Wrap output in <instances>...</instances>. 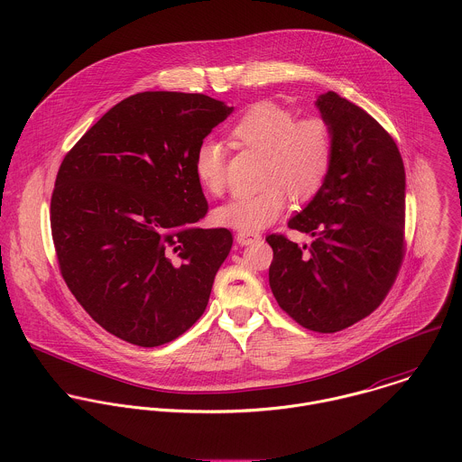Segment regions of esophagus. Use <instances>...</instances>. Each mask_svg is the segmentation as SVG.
<instances>
[{
	"label": "esophagus",
	"mask_w": 462,
	"mask_h": 462,
	"mask_svg": "<svg viewBox=\"0 0 462 462\" xmlns=\"http://www.w3.org/2000/svg\"><path fill=\"white\" fill-rule=\"evenodd\" d=\"M258 240H262L260 233H254V231H238L236 233V242L240 245H251V244H254Z\"/></svg>",
	"instance_id": "esophagus-1"
}]
</instances>
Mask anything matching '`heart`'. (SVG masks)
Here are the masks:
<instances>
[{"label":"heart","mask_w":462,"mask_h":462,"mask_svg":"<svg viewBox=\"0 0 462 462\" xmlns=\"http://www.w3.org/2000/svg\"><path fill=\"white\" fill-rule=\"evenodd\" d=\"M229 134L236 147L262 154L263 187L218 206L213 218L220 226L240 231L263 229L284 213L291 194L308 200L319 194L329 176L334 140L322 117L297 119L275 103H258L235 121ZM194 174L209 194L224 192L226 154L218 140L208 136L199 142Z\"/></svg>","instance_id":"obj_1"}]
</instances>
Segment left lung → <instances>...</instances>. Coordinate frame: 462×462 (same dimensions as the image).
Returning a JSON list of instances; mask_svg holds the SVG:
<instances>
[{
	"mask_svg": "<svg viewBox=\"0 0 462 462\" xmlns=\"http://www.w3.org/2000/svg\"><path fill=\"white\" fill-rule=\"evenodd\" d=\"M329 125V176L290 229L315 236L299 247L266 236L273 251L268 282L277 304L302 328L346 329L388 295L403 256L405 171L395 140L363 108L337 96L315 101Z\"/></svg>",
	"mask_w": 462,
	"mask_h": 462,
	"instance_id": "left-lung-1",
	"label": "left lung"
}]
</instances>
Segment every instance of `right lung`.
<instances>
[{
  "instance_id": "add662e5",
  "label": "right lung",
  "mask_w": 462,
  "mask_h": 462,
  "mask_svg": "<svg viewBox=\"0 0 462 462\" xmlns=\"http://www.w3.org/2000/svg\"><path fill=\"white\" fill-rule=\"evenodd\" d=\"M233 110L204 94H134L59 169L51 233L62 277L83 310L128 343H169L208 306L233 236L198 226L208 202L194 152Z\"/></svg>"
}]
</instances>
